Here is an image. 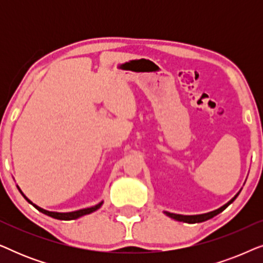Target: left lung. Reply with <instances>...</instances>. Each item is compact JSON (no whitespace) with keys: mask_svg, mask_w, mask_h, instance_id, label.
I'll use <instances>...</instances> for the list:
<instances>
[{"mask_svg":"<svg viewBox=\"0 0 263 263\" xmlns=\"http://www.w3.org/2000/svg\"><path fill=\"white\" fill-rule=\"evenodd\" d=\"M240 193V190L238 192V194ZM238 194H236L235 197H232L231 200L229 201L228 203H225L224 206L218 208V210L215 211H212L210 212V213H204V214H197V215H182V214H175V213H170V212H164L165 214L167 215V217H170L172 219H175V220H178V221H183V222H189V224H195V222H202V221H206L208 220V219L213 218L214 215H217L220 213V212H222L225 210L226 207L229 206V204H231L233 201L236 200V197L238 196Z\"/></svg>","mask_w":263,"mask_h":263,"instance_id":"left-lung-1","label":"left lung"}]
</instances>
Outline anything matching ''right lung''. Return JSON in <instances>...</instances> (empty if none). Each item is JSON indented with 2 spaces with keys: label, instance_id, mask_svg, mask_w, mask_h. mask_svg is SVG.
Here are the masks:
<instances>
[{
  "label": "right lung",
  "instance_id": "obj_1",
  "mask_svg": "<svg viewBox=\"0 0 263 263\" xmlns=\"http://www.w3.org/2000/svg\"><path fill=\"white\" fill-rule=\"evenodd\" d=\"M17 189H19V186H17ZM19 192L21 193V195H23V196L25 197V199H26V200L28 201V202H30L31 204H33V206H34L35 208H37V210H38L39 212H42V213H44V214H46V215H49V217H51V218L60 219V220H73V219H78V218L82 217V215L89 214V213H92V212H95V211H97V210H99L100 206H102V204H103V201H102V202H99L98 204H96V206H93V207L84 208V210H79V211H75V212H68V213H59V212H50V211L43 210V208L38 207L37 204H34L33 202H31V201L28 200L26 196L24 195V193L21 192L20 189H19Z\"/></svg>",
  "mask_w": 263,
  "mask_h": 263
}]
</instances>
